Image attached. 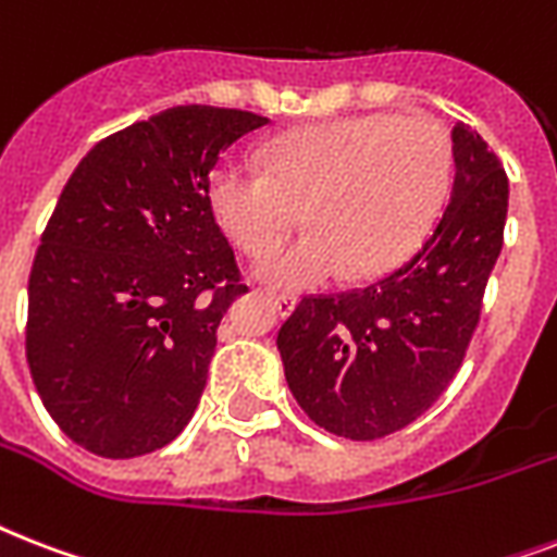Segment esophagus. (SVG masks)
<instances>
[{"mask_svg": "<svg viewBox=\"0 0 557 557\" xmlns=\"http://www.w3.org/2000/svg\"><path fill=\"white\" fill-rule=\"evenodd\" d=\"M269 304L274 306V312H277V314H292V312H295V306H297V297L269 292Z\"/></svg>", "mask_w": 557, "mask_h": 557, "instance_id": "34e87169", "label": "esophagus"}]
</instances>
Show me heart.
Masks as SVG:
<instances>
[{"label":"heart","mask_w":557,"mask_h":557,"mask_svg":"<svg viewBox=\"0 0 557 557\" xmlns=\"http://www.w3.org/2000/svg\"><path fill=\"white\" fill-rule=\"evenodd\" d=\"M448 133L393 112L332 117L277 135L265 170L222 161L208 178V208L245 253H265L300 216L312 227L257 262L271 286L306 288L347 269L375 277L419 248L448 196Z\"/></svg>","instance_id":"1"}]
</instances>
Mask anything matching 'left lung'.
I'll return each mask as SVG.
<instances>
[{
    "label": "left lung",
    "instance_id": "obj_1",
    "mask_svg": "<svg viewBox=\"0 0 557 557\" xmlns=\"http://www.w3.org/2000/svg\"><path fill=\"white\" fill-rule=\"evenodd\" d=\"M450 141L448 208L407 262L370 286L306 295L277 332L292 396L344 440H381L416 422L448 389L480 323L509 178L471 126H454Z\"/></svg>",
    "mask_w": 557,
    "mask_h": 557
}]
</instances>
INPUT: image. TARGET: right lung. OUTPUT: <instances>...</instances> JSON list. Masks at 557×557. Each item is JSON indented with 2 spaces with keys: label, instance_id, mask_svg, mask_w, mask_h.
I'll list each match as a JSON object with an SVG mask.
<instances>
[{
  "label": "right lung",
  "instance_id": "add662e5",
  "mask_svg": "<svg viewBox=\"0 0 557 557\" xmlns=\"http://www.w3.org/2000/svg\"><path fill=\"white\" fill-rule=\"evenodd\" d=\"M269 117L173 107L95 144L65 182L28 280L25 356L60 431L133 459L190 422L216 326L248 292L208 208L219 156Z\"/></svg>",
  "mask_w": 557,
  "mask_h": 557
}]
</instances>
